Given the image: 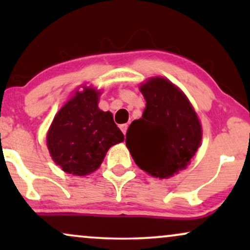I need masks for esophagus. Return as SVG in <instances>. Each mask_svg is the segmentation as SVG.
<instances>
[{
  "instance_id": "esophagus-1",
  "label": "esophagus",
  "mask_w": 250,
  "mask_h": 250,
  "mask_svg": "<svg viewBox=\"0 0 250 250\" xmlns=\"http://www.w3.org/2000/svg\"><path fill=\"white\" fill-rule=\"evenodd\" d=\"M120 128H121L122 133L125 135V133H127V129H128V125H127V123H125V125H120Z\"/></svg>"
}]
</instances>
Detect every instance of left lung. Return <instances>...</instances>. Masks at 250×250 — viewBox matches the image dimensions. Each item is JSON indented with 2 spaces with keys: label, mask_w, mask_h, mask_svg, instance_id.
Instances as JSON below:
<instances>
[{
  "label": "left lung",
  "mask_w": 250,
  "mask_h": 250,
  "mask_svg": "<svg viewBox=\"0 0 250 250\" xmlns=\"http://www.w3.org/2000/svg\"><path fill=\"white\" fill-rule=\"evenodd\" d=\"M145 111L129 125L125 145L135 163L155 177L166 179L187 168L200 147L202 129L185 94L162 77L141 87Z\"/></svg>",
  "instance_id": "left-lung-1"
}]
</instances>
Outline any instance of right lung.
Instances as JSON below:
<instances>
[{
	"label": "right lung",
	"instance_id": "1",
	"mask_svg": "<svg viewBox=\"0 0 250 250\" xmlns=\"http://www.w3.org/2000/svg\"><path fill=\"white\" fill-rule=\"evenodd\" d=\"M99 94L87 88L57 113L47 135L49 153L65 173L84 176L101 166L111 146L125 140L110 111L97 107Z\"/></svg>",
	"mask_w": 250,
	"mask_h": 250
}]
</instances>
